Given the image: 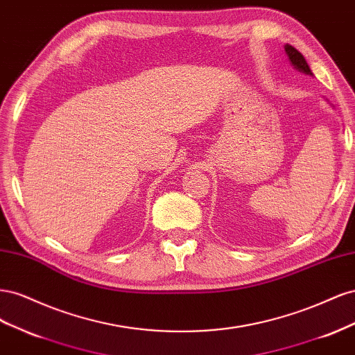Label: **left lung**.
Wrapping results in <instances>:
<instances>
[{
	"instance_id": "obj_1",
	"label": "left lung",
	"mask_w": 355,
	"mask_h": 355,
	"mask_svg": "<svg viewBox=\"0 0 355 355\" xmlns=\"http://www.w3.org/2000/svg\"><path fill=\"white\" fill-rule=\"evenodd\" d=\"M284 49H286V53H287V56H288L290 62H292V65H293L296 69L302 71V72H305V73L313 75V72H311V69H309V67H308V63H306L305 58L302 56V53H299L293 46H288V44H287Z\"/></svg>"
}]
</instances>
